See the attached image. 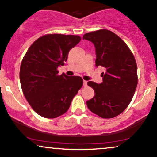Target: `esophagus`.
I'll return each mask as SVG.
<instances>
[{"label": "esophagus", "mask_w": 157, "mask_h": 157, "mask_svg": "<svg viewBox=\"0 0 157 157\" xmlns=\"http://www.w3.org/2000/svg\"><path fill=\"white\" fill-rule=\"evenodd\" d=\"M83 86H87V81L86 80H83Z\"/></svg>", "instance_id": "34e87169"}]
</instances>
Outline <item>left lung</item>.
<instances>
[{
    "label": "left lung",
    "instance_id": "left-lung-1",
    "mask_svg": "<svg viewBox=\"0 0 157 157\" xmlns=\"http://www.w3.org/2000/svg\"><path fill=\"white\" fill-rule=\"evenodd\" d=\"M82 38L93 43L97 55L95 65L105 70L101 74L102 83L88 82L94 96L86 104L91 112L100 117H115L130 104L137 86L134 56L119 36L108 29L88 32Z\"/></svg>",
    "mask_w": 157,
    "mask_h": 157
}]
</instances>
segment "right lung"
Here are the masks:
<instances>
[{
  "label": "right lung",
  "mask_w": 157,
  "mask_h": 157,
  "mask_svg": "<svg viewBox=\"0 0 157 157\" xmlns=\"http://www.w3.org/2000/svg\"><path fill=\"white\" fill-rule=\"evenodd\" d=\"M80 40L78 35L47 34L36 40L23 57L20 68L21 89L40 116L53 119L63 114L82 88V77L60 75L57 70Z\"/></svg>",
  "instance_id": "obj_1"
}]
</instances>
